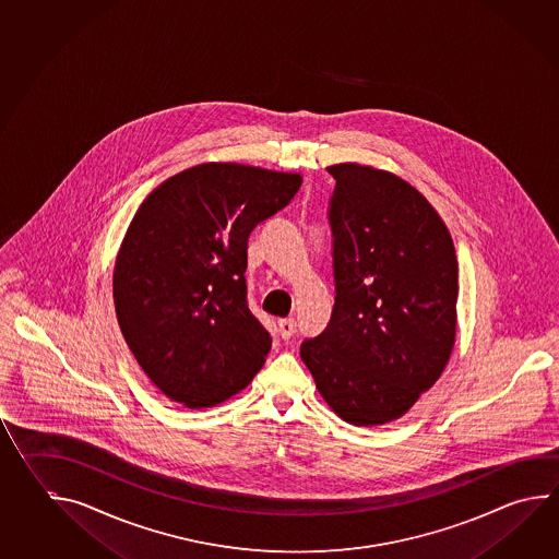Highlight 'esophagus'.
<instances>
[{
	"label": "esophagus",
	"mask_w": 559,
	"mask_h": 559,
	"mask_svg": "<svg viewBox=\"0 0 559 559\" xmlns=\"http://www.w3.org/2000/svg\"><path fill=\"white\" fill-rule=\"evenodd\" d=\"M297 331V320L295 319H281L278 320V332L283 338H290Z\"/></svg>",
	"instance_id": "obj_1"
}]
</instances>
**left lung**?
Segmentation results:
<instances>
[{
	"instance_id": "obj_1",
	"label": "left lung",
	"mask_w": 559,
	"mask_h": 559,
	"mask_svg": "<svg viewBox=\"0 0 559 559\" xmlns=\"http://www.w3.org/2000/svg\"><path fill=\"white\" fill-rule=\"evenodd\" d=\"M334 308L300 358L342 420L378 426L411 411L456 342L457 261L444 221L411 182L332 165Z\"/></svg>"
}]
</instances>
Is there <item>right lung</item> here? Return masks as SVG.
Masks as SVG:
<instances>
[{"label":"right lung","mask_w":559,"mask_h":559,"mask_svg":"<svg viewBox=\"0 0 559 559\" xmlns=\"http://www.w3.org/2000/svg\"><path fill=\"white\" fill-rule=\"evenodd\" d=\"M298 173L203 163L141 203L114 273L115 312L143 372L187 408L215 406L251 382L271 334L247 302L252 228L283 211Z\"/></svg>","instance_id":"add662e5"}]
</instances>
